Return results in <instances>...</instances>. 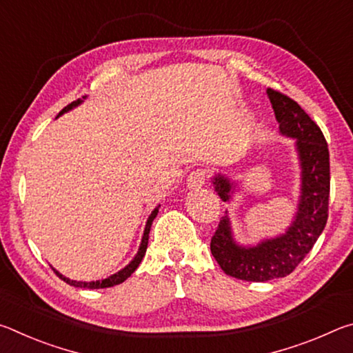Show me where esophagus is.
Instances as JSON below:
<instances>
[{
  "mask_svg": "<svg viewBox=\"0 0 353 353\" xmlns=\"http://www.w3.org/2000/svg\"><path fill=\"white\" fill-rule=\"evenodd\" d=\"M208 179V171L204 168H198L194 171H191L187 179V185L188 188H201L202 185L207 182Z\"/></svg>",
  "mask_w": 353,
  "mask_h": 353,
  "instance_id": "34e87169",
  "label": "esophagus"
}]
</instances>
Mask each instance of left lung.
Here are the masks:
<instances>
[{
	"label": "left lung",
	"instance_id": "obj_1",
	"mask_svg": "<svg viewBox=\"0 0 353 353\" xmlns=\"http://www.w3.org/2000/svg\"><path fill=\"white\" fill-rule=\"evenodd\" d=\"M266 93L280 134L296 141L301 196L294 219L285 234L263 240L256 246H240L232 234L227 212L221 218L212 236V254L227 276L248 282H268L291 274L318 241L328 218L330 157L324 134L296 101L272 88H268ZM213 185L224 202L232 199L236 188L235 182L221 174L213 177Z\"/></svg>",
	"mask_w": 353,
	"mask_h": 353
}]
</instances>
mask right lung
I'll use <instances>...</instances> for the list:
<instances>
[{
	"label": "right lung",
	"mask_w": 353,
	"mask_h": 353,
	"mask_svg": "<svg viewBox=\"0 0 353 353\" xmlns=\"http://www.w3.org/2000/svg\"><path fill=\"white\" fill-rule=\"evenodd\" d=\"M85 98H87V97H82V99H85ZM82 99L73 101V103L68 104L67 107H65V109H62L61 112H59V115H57V117H61V115H63L65 112H68V110H71V109H74L76 105H79V104L82 103ZM159 207H160V205H157V207L154 208L152 213L149 214V218H148V221H146V227H145V232H143V238H141V243H140L139 252H137V255L134 256L132 261H130L126 268H123L121 271H118L117 274H113V276L107 277V279L97 280V282H77V280H71V279H68V277L62 276V274L59 272V271H56L54 268H52V271H54V272H56V276H57L59 279H62L65 283H68V285H71V286H76V288L99 290V288H110V286H115V285L123 283L124 280H126L128 277L132 276V272L137 270V268H139V265H140L141 260H143V256H145V254H146V249H148V240H149V230H151V225H152V221H154V218L157 216V213H159Z\"/></svg>",
	"instance_id": "1"
}]
</instances>
